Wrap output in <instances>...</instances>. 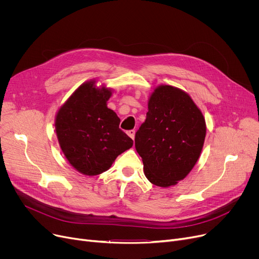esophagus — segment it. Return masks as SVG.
I'll use <instances>...</instances> for the list:
<instances>
[{"instance_id":"1","label":"esophagus","mask_w":259,"mask_h":259,"mask_svg":"<svg viewBox=\"0 0 259 259\" xmlns=\"http://www.w3.org/2000/svg\"><path fill=\"white\" fill-rule=\"evenodd\" d=\"M127 134L129 135V137H130L132 140H134V137H135V131H134V130H129V131L127 132Z\"/></svg>"}]
</instances>
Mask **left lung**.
<instances>
[{
	"label": "left lung",
	"mask_w": 259,
	"mask_h": 259,
	"mask_svg": "<svg viewBox=\"0 0 259 259\" xmlns=\"http://www.w3.org/2000/svg\"><path fill=\"white\" fill-rule=\"evenodd\" d=\"M206 120L190 95L170 85L154 88L135 149L151 184L168 188L183 181L197 162L206 138Z\"/></svg>",
	"instance_id": "8db88e82"
}]
</instances>
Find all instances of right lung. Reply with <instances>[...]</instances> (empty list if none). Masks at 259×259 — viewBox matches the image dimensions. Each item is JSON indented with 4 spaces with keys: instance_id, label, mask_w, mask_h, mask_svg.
Segmentation results:
<instances>
[{
    "instance_id": "add662e5",
    "label": "right lung",
    "mask_w": 259,
    "mask_h": 259,
    "mask_svg": "<svg viewBox=\"0 0 259 259\" xmlns=\"http://www.w3.org/2000/svg\"><path fill=\"white\" fill-rule=\"evenodd\" d=\"M97 79L81 84L59 108L54 120L57 138L68 162L79 173L93 176L107 171L115 158L133 146L121 131L120 119L107 107L112 89Z\"/></svg>"
}]
</instances>
